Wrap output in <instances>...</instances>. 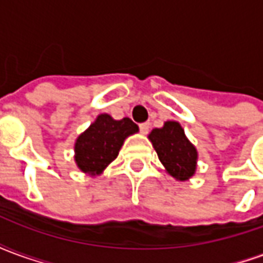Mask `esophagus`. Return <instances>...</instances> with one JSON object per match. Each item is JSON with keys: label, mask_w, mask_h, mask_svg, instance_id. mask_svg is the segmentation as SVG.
Segmentation results:
<instances>
[{"label": "esophagus", "mask_w": 263, "mask_h": 263, "mask_svg": "<svg viewBox=\"0 0 263 263\" xmlns=\"http://www.w3.org/2000/svg\"><path fill=\"white\" fill-rule=\"evenodd\" d=\"M149 122H142V124H139V129H141V132L142 134H148L149 131Z\"/></svg>", "instance_id": "34e87169"}]
</instances>
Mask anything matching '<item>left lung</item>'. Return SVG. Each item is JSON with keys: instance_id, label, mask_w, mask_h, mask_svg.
Returning a JSON list of instances; mask_svg holds the SVG:
<instances>
[{"instance_id": "obj_1", "label": "left lung", "mask_w": 263, "mask_h": 263, "mask_svg": "<svg viewBox=\"0 0 263 263\" xmlns=\"http://www.w3.org/2000/svg\"><path fill=\"white\" fill-rule=\"evenodd\" d=\"M149 139L166 171L177 180L193 176L197 162V151L190 143L176 121H167L163 128H155Z\"/></svg>"}]
</instances>
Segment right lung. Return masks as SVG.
Wrapping results in <instances>:
<instances>
[{
	"label": "right lung",
	"mask_w": 263,
	"mask_h": 263,
	"mask_svg": "<svg viewBox=\"0 0 263 263\" xmlns=\"http://www.w3.org/2000/svg\"><path fill=\"white\" fill-rule=\"evenodd\" d=\"M135 132L138 125L129 118L117 121L108 114L98 115L76 141V163L84 173L100 175L118 156L125 138Z\"/></svg>",
	"instance_id": "add662e5"
}]
</instances>
